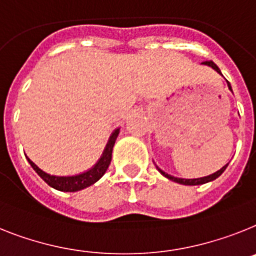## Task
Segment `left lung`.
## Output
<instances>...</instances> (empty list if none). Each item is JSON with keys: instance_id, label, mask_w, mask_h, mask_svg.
Here are the masks:
<instances>
[{"instance_id": "obj_1", "label": "left lung", "mask_w": 256, "mask_h": 256, "mask_svg": "<svg viewBox=\"0 0 256 256\" xmlns=\"http://www.w3.org/2000/svg\"><path fill=\"white\" fill-rule=\"evenodd\" d=\"M202 65L210 66V68H214V72H218V74L222 75V74H221V72H220V68H218V65H216L214 62L204 61V62H202ZM226 83H228V87H229V90H230V91H232L230 83H229V82H226ZM154 165H156V164H154ZM226 166H228V164L224 165V166H222V168H221L220 170L212 173V174L206 176V177H200V178H192V180H186V178H178V177H174V176L168 174V173H165L164 170H161V169L158 168V165H156V169H158V170L160 172L161 174L164 176V177H166V178H168V180H170V181L177 182V184H188V186H195V184H207V182H211V181H214V180H216V178L220 177V176L222 174V173H224V170H225V169H226Z\"/></svg>"}]
</instances>
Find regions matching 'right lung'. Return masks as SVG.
Instances as JSON below:
<instances>
[{
	"label": "right lung",
	"instance_id": "add662e5",
	"mask_svg": "<svg viewBox=\"0 0 256 256\" xmlns=\"http://www.w3.org/2000/svg\"><path fill=\"white\" fill-rule=\"evenodd\" d=\"M118 134H120V128H116L114 132H112V135L109 136V140L105 146L102 154L100 156V158L98 160L92 168H90L88 170L83 172V173H79V174L75 176H54L49 174L46 172H44L42 169H40L38 165L34 162V161L30 160L27 156V160L31 164V166L34 168V170L38 173L40 177L44 180L46 184L50 186V188H56L58 191H65V192H75V191L83 190V188L91 186L95 182H98L102 176L105 174V172L108 169L109 164L112 161V152H113V147H114L116 139H117Z\"/></svg>",
	"mask_w": 256,
	"mask_h": 256
}]
</instances>
